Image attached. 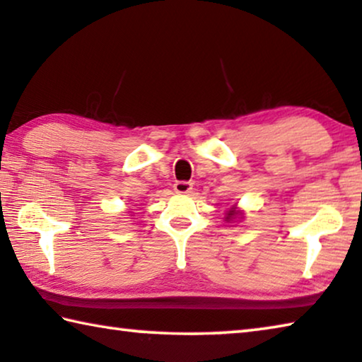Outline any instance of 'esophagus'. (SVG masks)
Here are the masks:
<instances>
[{
  "mask_svg": "<svg viewBox=\"0 0 362 362\" xmlns=\"http://www.w3.org/2000/svg\"><path fill=\"white\" fill-rule=\"evenodd\" d=\"M173 187L177 194H189L192 191V182L191 181H176Z\"/></svg>",
  "mask_w": 362,
  "mask_h": 362,
  "instance_id": "obj_1",
  "label": "esophagus"
}]
</instances>
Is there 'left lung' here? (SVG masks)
I'll use <instances>...</instances> for the list:
<instances>
[{
	"label": "left lung",
	"instance_id": "left-lung-1",
	"mask_svg": "<svg viewBox=\"0 0 362 362\" xmlns=\"http://www.w3.org/2000/svg\"><path fill=\"white\" fill-rule=\"evenodd\" d=\"M239 215H243L241 212H239V210L236 209V205H233V207L228 210V214H226V221H231V220H235V218H238ZM243 218V216H241Z\"/></svg>",
	"mask_w": 362,
	"mask_h": 362
}]
</instances>
